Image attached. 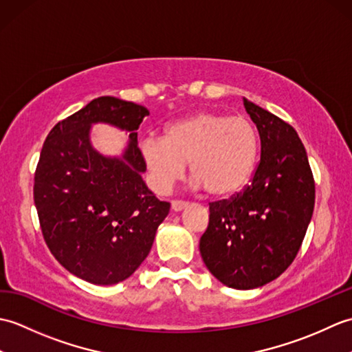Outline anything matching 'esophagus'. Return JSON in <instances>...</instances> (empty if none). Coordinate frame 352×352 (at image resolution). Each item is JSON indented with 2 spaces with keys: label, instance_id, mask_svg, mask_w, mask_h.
<instances>
[{
  "label": "esophagus",
  "instance_id": "34e87169",
  "mask_svg": "<svg viewBox=\"0 0 352 352\" xmlns=\"http://www.w3.org/2000/svg\"><path fill=\"white\" fill-rule=\"evenodd\" d=\"M170 206L175 212H180V210H183L186 206H188V203H186V201H182V199H174V201H172Z\"/></svg>",
  "mask_w": 352,
  "mask_h": 352
}]
</instances>
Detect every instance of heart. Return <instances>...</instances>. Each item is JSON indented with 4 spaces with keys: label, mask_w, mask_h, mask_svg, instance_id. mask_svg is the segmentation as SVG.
<instances>
[{
    "label": "heart",
    "mask_w": 352,
    "mask_h": 352,
    "mask_svg": "<svg viewBox=\"0 0 352 352\" xmlns=\"http://www.w3.org/2000/svg\"><path fill=\"white\" fill-rule=\"evenodd\" d=\"M155 186L162 190L184 175L192 177L213 197L241 190L256 166L258 138L250 119L198 111L170 124L163 139L146 138L140 145Z\"/></svg>",
    "instance_id": "1"
}]
</instances>
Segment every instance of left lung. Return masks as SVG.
I'll use <instances>...</instances> for the list:
<instances>
[{"label": "left lung", "mask_w": 352, "mask_h": 352, "mask_svg": "<svg viewBox=\"0 0 352 352\" xmlns=\"http://www.w3.org/2000/svg\"><path fill=\"white\" fill-rule=\"evenodd\" d=\"M260 136V160L243 190L210 203L199 251L228 287L275 280L300 251L315 208V178L295 129L243 98Z\"/></svg>", "instance_id": "left-lung-1"}]
</instances>
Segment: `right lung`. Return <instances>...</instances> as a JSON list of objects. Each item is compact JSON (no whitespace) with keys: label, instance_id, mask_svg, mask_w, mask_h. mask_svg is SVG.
Here are the masks:
<instances>
[{"label":"right lung","instance_id":"1","mask_svg":"<svg viewBox=\"0 0 352 352\" xmlns=\"http://www.w3.org/2000/svg\"><path fill=\"white\" fill-rule=\"evenodd\" d=\"M149 111L115 96H100L57 122L45 139L34 172V204L45 243L65 269L92 284H116L151 250L170 204L142 180L146 163L138 129ZM107 122L131 131L122 160L90 146L88 129Z\"/></svg>","mask_w":352,"mask_h":352}]
</instances>
